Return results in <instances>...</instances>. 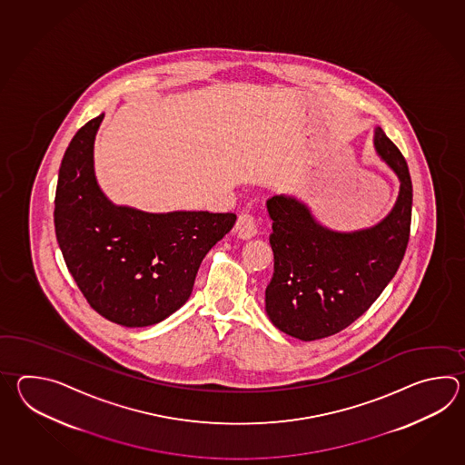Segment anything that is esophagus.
Here are the masks:
<instances>
[{
  "instance_id": "1",
  "label": "esophagus",
  "mask_w": 465,
  "mask_h": 465,
  "mask_svg": "<svg viewBox=\"0 0 465 465\" xmlns=\"http://www.w3.org/2000/svg\"><path fill=\"white\" fill-rule=\"evenodd\" d=\"M234 232L239 239H244V241L256 236V221L251 214H241L237 219Z\"/></svg>"
}]
</instances>
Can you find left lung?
<instances>
[{
  "label": "left lung",
  "mask_w": 465,
  "mask_h": 465,
  "mask_svg": "<svg viewBox=\"0 0 465 465\" xmlns=\"http://www.w3.org/2000/svg\"><path fill=\"white\" fill-rule=\"evenodd\" d=\"M374 148L399 179V194L386 218L371 228H327L292 194L266 201L274 252L266 314L287 336L316 341L351 326L381 296L402 262L411 231V174L404 156L379 126Z\"/></svg>",
  "instance_id": "left-lung-1"
}]
</instances>
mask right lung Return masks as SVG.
<instances>
[{"label": "right lung", "mask_w": 465, "mask_h": 465, "mask_svg": "<svg viewBox=\"0 0 465 465\" xmlns=\"http://www.w3.org/2000/svg\"><path fill=\"white\" fill-rule=\"evenodd\" d=\"M103 118L79 129L61 161L56 239L89 306L121 326H153L186 304L203 259L232 229L236 214L114 204L94 173Z\"/></svg>", "instance_id": "add662e5"}]
</instances>
